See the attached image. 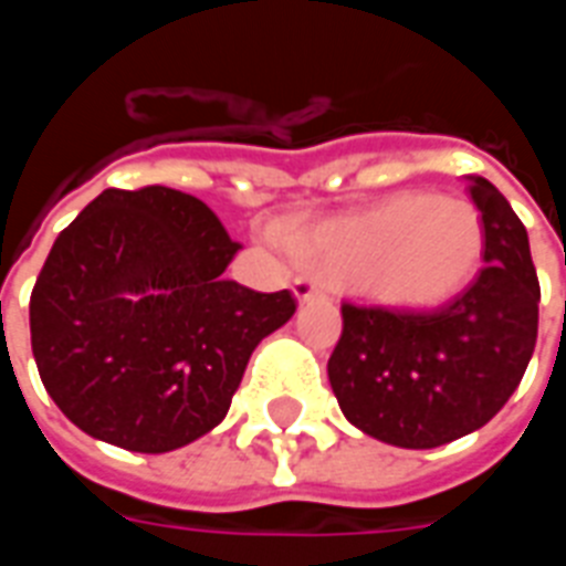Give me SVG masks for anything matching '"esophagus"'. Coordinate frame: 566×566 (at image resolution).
<instances>
[{"label": "esophagus", "mask_w": 566, "mask_h": 566, "mask_svg": "<svg viewBox=\"0 0 566 566\" xmlns=\"http://www.w3.org/2000/svg\"><path fill=\"white\" fill-rule=\"evenodd\" d=\"M294 296L300 303H308V300H318L324 296V287L312 279H294Z\"/></svg>", "instance_id": "1"}]
</instances>
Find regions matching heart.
<instances>
[{"mask_svg":"<svg viewBox=\"0 0 566 566\" xmlns=\"http://www.w3.org/2000/svg\"><path fill=\"white\" fill-rule=\"evenodd\" d=\"M306 266L394 308H433L473 282L485 227L473 202L433 193H391L376 206L287 235Z\"/></svg>","mask_w":566,"mask_h":566,"instance_id":"b5f03b06","label":"heart"}]
</instances>
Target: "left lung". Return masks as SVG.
I'll return each instance as SVG.
<instances>
[{
  "label": "left lung",
  "mask_w": 566,
  "mask_h": 566,
  "mask_svg": "<svg viewBox=\"0 0 566 566\" xmlns=\"http://www.w3.org/2000/svg\"><path fill=\"white\" fill-rule=\"evenodd\" d=\"M485 266L437 312L343 306L327 360L343 416L400 449H437L497 416L531 364L539 321L527 230L488 178H470Z\"/></svg>",
  "instance_id": "8db88e82"
}]
</instances>
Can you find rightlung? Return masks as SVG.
<instances>
[{"label":"right lung","instance_id":"obj_1","mask_svg":"<svg viewBox=\"0 0 566 566\" xmlns=\"http://www.w3.org/2000/svg\"><path fill=\"white\" fill-rule=\"evenodd\" d=\"M202 199L103 190L56 235L30 296L44 391L87 437L163 454L221 424L248 357L291 321V291L223 270L239 251Z\"/></svg>","mask_w":566,"mask_h":566}]
</instances>
